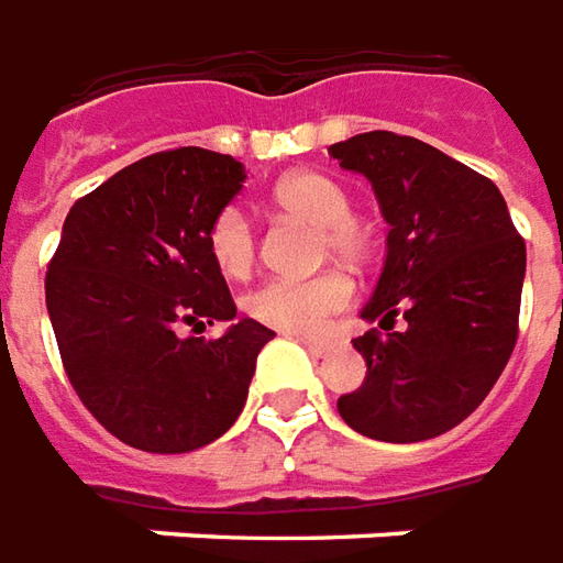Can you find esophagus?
I'll return each mask as SVG.
<instances>
[{
  "label": "esophagus",
  "mask_w": 563,
  "mask_h": 563,
  "mask_svg": "<svg viewBox=\"0 0 563 563\" xmlns=\"http://www.w3.org/2000/svg\"><path fill=\"white\" fill-rule=\"evenodd\" d=\"M297 339H300L302 345L309 349V352L314 354V357H321V354L330 352V339H321V336H306V333H297Z\"/></svg>",
  "instance_id": "1"
}]
</instances>
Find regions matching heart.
I'll return each instance as SVG.
<instances>
[{
  "label": "heart",
  "mask_w": 563,
  "mask_h": 563,
  "mask_svg": "<svg viewBox=\"0 0 563 563\" xmlns=\"http://www.w3.org/2000/svg\"><path fill=\"white\" fill-rule=\"evenodd\" d=\"M273 202L294 218L321 227V245L345 261H361L369 249L366 227L352 214L349 190L321 173L285 175L273 187ZM211 261L233 278L251 273L257 261V233L249 214L239 206H224L211 218L209 233ZM354 300V282L345 273H321L312 278H269L251 290L245 309L261 321L285 333H314L327 318L345 312Z\"/></svg>",
  "instance_id": "1"
}]
</instances>
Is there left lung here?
I'll return each instance as SVG.
<instances>
[{"label": "left lung", "mask_w": 563, "mask_h": 563, "mask_svg": "<svg viewBox=\"0 0 563 563\" xmlns=\"http://www.w3.org/2000/svg\"><path fill=\"white\" fill-rule=\"evenodd\" d=\"M369 178L390 224L388 257L354 349L366 378L336 402L364 437L418 442L461 424L504 373L518 339L525 239L492 178L388 130L330 145ZM407 327L393 330L396 314Z\"/></svg>", "instance_id": "8db88e82"}]
</instances>
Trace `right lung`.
<instances>
[{
    "label": "right lung",
    "mask_w": 563,
    "mask_h": 563,
    "mask_svg": "<svg viewBox=\"0 0 563 563\" xmlns=\"http://www.w3.org/2000/svg\"><path fill=\"white\" fill-rule=\"evenodd\" d=\"M242 181L230 154L175 147L114 173L66 214L45 275L63 369L87 412L133 449L181 454L227 433L275 336L251 318L224 336H181L236 318L206 233Z\"/></svg>",
    "instance_id": "right-lung-1"
}]
</instances>
